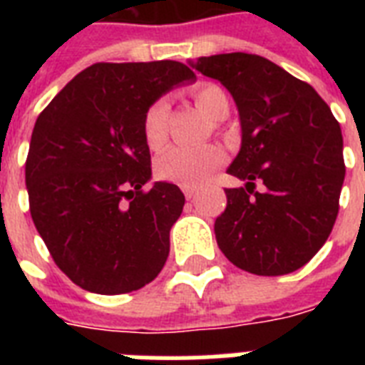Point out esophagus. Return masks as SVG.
<instances>
[{"label": "esophagus", "mask_w": 365, "mask_h": 365, "mask_svg": "<svg viewBox=\"0 0 365 365\" xmlns=\"http://www.w3.org/2000/svg\"><path fill=\"white\" fill-rule=\"evenodd\" d=\"M183 195L187 197V199H193L195 193H197V187H191V185H182Z\"/></svg>", "instance_id": "esophagus-1"}]
</instances>
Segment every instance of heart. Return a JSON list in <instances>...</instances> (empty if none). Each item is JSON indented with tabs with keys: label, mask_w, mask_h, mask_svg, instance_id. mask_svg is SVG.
<instances>
[{
	"label": "heart",
	"mask_w": 365,
	"mask_h": 365,
	"mask_svg": "<svg viewBox=\"0 0 365 365\" xmlns=\"http://www.w3.org/2000/svg\"><path fill=\"white\" fill-rule=\"evenodd\" d=\"M193 100L206 117L212 121H222L229 113V98L216 85H202L193 93ZM170 106L165 98L155 100L143 113V140L149 149L159 151L166 143ZM223 149L216 143H205L197 148H170L160 155L157 163V174L163 180L178 185L197 187L222 165Z\"/></svg>",
	"instance_id": "heart-1"
}]
</instances>
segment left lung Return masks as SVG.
Instances as JSON below:
<instances>
[{
  "instance_id": "left-lung-1",
  "label": "left lung",
  "mask_w": 365,
  "mask_h": 365,
  "mask_svg": "<svg viewBox=\"0 0 365 365\" xmlns=\"http://www.w3.org/2000/svg\"><path fill=\"white\" fill-rule=\"evenodd\" d=\"M189 66L222 83L240 117V151L227 172L246 183L225 189L227 206L214 223L217 246L252 274L297 271L328 240L339 212V123L309 83L263 56L214 54Z\"/></svg>"
}]
</instances>
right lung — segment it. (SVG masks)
Here are the masks:
<instances>
[{
	"instance_id": "obj_1",
	"label": "right lung",
	"mask_w": 365,
	"mask_h": 365,
	"mask_svg": "<svg viewBox=\"0 0 365 365\" xmlns=\"http://www.w3.org/2000/svg\"><path fill=\"white\" fill-rule=\"evenodd\" d=\"M197 77L176 60L98 62L77 73L37 117L26 189L37 233L71 282L102 295L143 288L170 252L185 197L151 180L143 113Z\"/></svg>"
}]
</instances>
